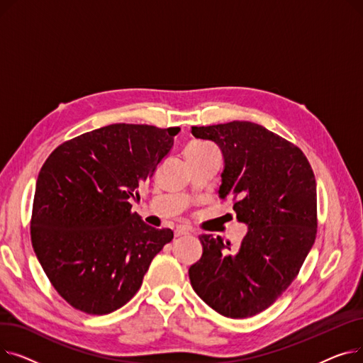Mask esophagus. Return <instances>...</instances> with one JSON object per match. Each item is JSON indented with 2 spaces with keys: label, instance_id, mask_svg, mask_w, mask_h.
I'll list each match as a JSON object with an SVG mask.
<instances>
[{
  "label": "esophagus",
  "instance_id": "34e87169",
  "mask_svg": "<svg viewBox=\"0 0 363 363\" xmlns=\"http://www.w3.org/2000/svg\"><path fill=\"white\" fill-rule=\"evenodd\" d=\"M189 234V230L188 228H184V226H179L175 230V237H184V235H188Z\"/></svg>",
  "mask_w": 363,
  "mask_h": 363
}]
</instances>
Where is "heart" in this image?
Wrapping results in <instances>:
<instances>
[{"label": "heart", "mask_w": 363, "mask_h": 363, "mask_svg": "<svg viewBox=\"0 0 363 363\" xmlns=\"http://www.w3.org/2000/svg\"><path fill=\"white\" fill-rule=\"evenodd\" d=\"M193 147H200V145H193Z\"/></svg>", "instance_id": "b5f03b06"}]
</instances>
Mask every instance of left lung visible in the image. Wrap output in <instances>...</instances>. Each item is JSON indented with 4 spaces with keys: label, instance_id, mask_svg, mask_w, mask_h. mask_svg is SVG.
I'll return each mask as SVG.
<instances>
[{
    "label": "left lung",
    "instance_id": "left-lung-1",
    "mask_svg": "<svg viewBox=\"0 0 363 363\" xmlns=\"http://www.w3.org/2000/svg\"><path fill=\"white\" fill-rule=\"evenodd\" d=\"M191 133L219 147V197L234 199L247 234L235 253L220 237L200 235L203 255L189 266V281L218 313L250 318L290 287L315 242L313 170L298 147L253 122L193 126Z\"/></svg>",
    "mask_w": 363,
    "mask_h": 363
}]
</instances>
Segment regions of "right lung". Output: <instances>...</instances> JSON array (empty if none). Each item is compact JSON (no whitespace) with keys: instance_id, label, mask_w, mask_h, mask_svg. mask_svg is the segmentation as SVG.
I'll return each mask as SVG.
<instances>
[{"instance_id":"1","label":"right lung","mask_w":363,"mask_h":363,"mask_svg":"<svg viewBox=\"0 0 363 363\" xmlns=\"http://www.w3.org/2000/svg\"><path fill=\"white\" fill-rule=\"evenodd\" d=\"M181 128L114 123L57 147L38 175L33 252L52 287L89 315L122 308L174 238L132 213L130 199L174 147Z\"/></svg>"}]
</instances>
